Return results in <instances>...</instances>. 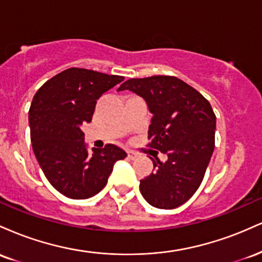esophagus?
Masks as SVG:
<instances>
[{
    "label": "esophagus",
    "mask_w": 262,
    "mask_h": 262,
    "mask_svg": "<svg viewBox=\"0 0 262 262\" xmlns=\"http://www.w3.org/2000/svg\"><path fill=\"white\" fill-rule=\"evenodd\" d=\"M138 156H139V154L135 151H128V158L130 159V160H134V159H137Z\"/></svg>",
    "instance_id": "esophagus-1"
}]
</instances>
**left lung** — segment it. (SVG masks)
<instances>
[{"label": "left lung", "instance_id": "left-lung-1", "mask_svg": "<svg viewBox=\"0 0 262 262\" xmlns=\"http://www.w3.org/2000/svg\"><path fill=\"white\" fill-rule=\"evenodd\" d=\"M137 93L152 114L150 148L167 155L161 162L150 158L154 172L140 180L139 189L152 207L173 209L193 196L202 182L214 150L215 114L193 87L175 76L130 79L118 91Z\"/></svg>", "mask_w": 262, "mask_h": 262}]
</instances>
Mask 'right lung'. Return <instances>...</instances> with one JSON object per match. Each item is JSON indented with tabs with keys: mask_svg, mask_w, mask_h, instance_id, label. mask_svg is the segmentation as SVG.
<instances>
[{
	"mask_svg": "<svg viewBox=\"0 0 262 262\" xmlns=\"http://www.w3.org/2000/svg\"><path fill=\"white\" fill-rule=\"evenodd\" d=\"M124 80L71 68L48 80L29 108L31 141L48 181L64 196L85 200L107 185L114 164L125 151L113 144L87 150L82 127L92 121L97 100Z\"/></svg>",
	"mask_w": 262,
	"mask_h": 262,
	"instance_id": "obj_1",
	"label": "right lung"
}]
</instances>
